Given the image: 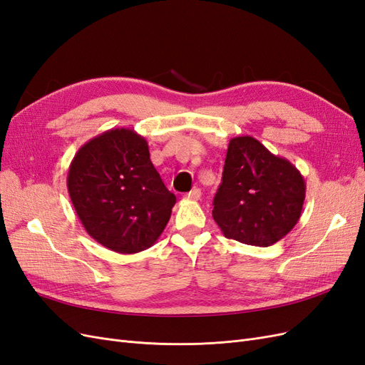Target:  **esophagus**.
Here are the masks:
<instances>
[{"instance_id":"1","label":"esophagus","mask_w":365,"mask_h":365,"mask_svg":"<svg viewBox=\"0 0 365 365\" xmlns=\"http://www.w3.org/2000/svg\"><path fill=\"white\" fill-rule=\"evenodd\" d=\"M185 197H187V200H190V201H197L201 197V190L200 189H193V190H190L189 193L185 195Z\"/></svg>"}]
</instances>
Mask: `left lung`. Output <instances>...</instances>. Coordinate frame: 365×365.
Listing matches in <instances>:
<instances>
[{
  "instance_id": "1",
  "label": "left lung",
  "mask_w": 365,
  "mask_h": 365,
  "mask_svg": "<svg viewBox=\"0 0 365 365\" xmlns=\"http://www.w3.org/2000/svg\"><path fill=\"white\" fill-rule=\"evenodd\" d=\"M306 182L295 165L250 135L228 143L213 219L228 239L269 247L302 216Z\"/></svg>"
}]
</instances>
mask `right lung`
<instances>
[{
	"label": "right lung",
	"mask_w": 365,
	"mask_h": 365,
	"mask_svg": "<svg viewBox=\"0 0 365 365\" xmlns=\"http://www.w3.org/2000/svg\"><path fill=\"white\" fill-rule=\"evenodd\" d=\"M67 185L86 233L120 254L155 244L176 202L153 168L146 138L126 128L86 141L70 164Z\"/></svg>",
	"instance_id": "add662e5"
}]
</instances>
